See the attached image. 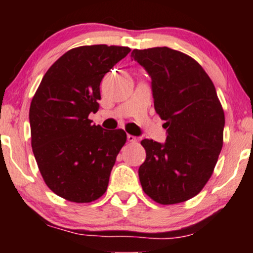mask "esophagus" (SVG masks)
<instances>
[{
	"mask_svg": "<svg viewBox=\"0 0 253 253\" xmlns=\"http://www.w3.org/2000/svg\"><path fill=\"white\" fill-rule=\"evenodd\" d=\"M126 138H127V141H130V143H137V140H138L136 137L132 136V134H127Z\"/></svg>",
	"mask_w": 253,
	"mask_h": 253,
	"instance_id": "34e87169",
	"label": "esophagus"
}]
</instances>
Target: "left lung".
<instances>
[{"instance_id": "8db88e82", "label": "left lung", "mask_w": 253, "mask_h": 253, "mask_svg": "<svg viewBox=\"0 0 253 253\" xmlns=\"http://www.w3.org/2000/svg\"><path fill=\"white\" fill-rule=\"evenodd\" d=\"M131 58L151 76L155 112L167 129L165 144L141 140V188L161 205L186 202L211 178L223 145L224 113L215 87L198 62L171 48L133 49Z\"/></svg>"}]
</instances>
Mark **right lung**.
Masks as SVG:
<instances>
[{"label": "right lung", "mask_w": 253, "mask_h": 253, "mask_svg": "<svg viewBox=\"0 0 253 253\" xmlns=\"http://www.w3.org/2000/svg\"><path fill=\"white\" fill-rule=\"evenodd\" d=\"M129 47L72 48L44 74L30 107L31 144L44 183L55 195L91 203L108 186L116 157L126 141L122 129L92 124L103 76L130 53Z\"/></svg>", "instance_id": "add662e5"}]
</instances>
